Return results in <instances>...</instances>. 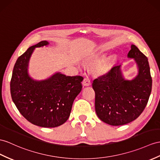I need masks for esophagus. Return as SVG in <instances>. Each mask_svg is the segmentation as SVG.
I'll list each match as a JSON object with an SVG mask.
<instances>
[{"label":"esophagus","instance_id":"esophagus-1","mask_svg":"<svg viewBox=\"0 0 160 160\" xmlns=\"http://www.w3.org/2000/svg\"><path fill=\"white\" fill-rule=\"evenodd\" d=\"M83 85H84V86H89V85H90V80H89V79L88 77H85L84 78V79L83 81L82 82Z\"/></svg>","mask_w":160,"mask_h":160}]
</instances>
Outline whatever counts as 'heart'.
<instances>
[{
  "label": "heart",
  "mask_w": 160,
  "mask_h": 160,
  "mask_svg": "<svg viewBox=\"0 0 160 160\" xmlns=\"http://www.w3.org/2000/svg\"><path fill=\"white\" fill-rule=\"evenodd\" d=\"M106 53L104 52H101L100 53L97 54L93 58V59L92 60V62L93 64H96V63H99L101 61H102L104 58L106 56ZM112 60H108L107 62H105L104 63H103L102 65L100 66V67L99 68L100 72H105L107 71V70L109 68L111 64Z\"/></svg>",
  "instance_id": "heart-1"
}]
</instances>
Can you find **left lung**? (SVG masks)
Instances as JSON below:
<instances>
[{"label": "left lung", "mask_w": 160, "mask_h": 160, "mask_svg": "<svg viewBox=\"0 0 160 160\" xmlns=\"http://www.w3.org/2000/svg\"><path fill=\"white\" fill-rule=\"evenodd\" d=\"M128 57L138 68L132 80L124 79L121 65L94 79L95 109L100 120L111 126H122L138 118L147 106L151 92L152 78L147 58L134 45Z\"/></svg>", "instance_id": "8db88e82"}]
</instances>
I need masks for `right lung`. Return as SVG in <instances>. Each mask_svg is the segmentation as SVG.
Returning <instances> with one entry per match:
<instances>
[{
	"instance_id": "1",
	"label": "right lung",
	"mask_w": 160,
	"mask_h": 160,
	"mask_svg": "<svg viewBox=\"0 0 160 160\" xmlns=\"http://www.w3.org/2000/svg\"><path fill=\"white\" fill-rule=\"evenodd\" d=\"M49 45L42 41L31 46L15 62L10 83L11 95L19 112L27 120L43 128H55L67 122L74 100L82 89L81 76L56 72L37 81L28 72L31 55L36 48Z\"/></svg>"
}]
</instances>
